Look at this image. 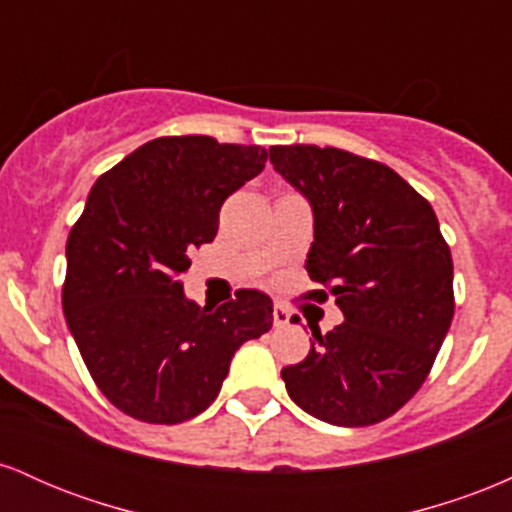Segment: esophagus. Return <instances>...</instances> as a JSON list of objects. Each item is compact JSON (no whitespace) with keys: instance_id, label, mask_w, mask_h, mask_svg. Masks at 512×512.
Returning <instances> with one entry per match:
<instances>
[{"instance_id":"34e87169","label":"esophagus","mask_w":512,"mask_h":512,"mask_svg":"<svg viewBox=\"0 0 512 512\" xmlns=\"http://www.w3.org/2000/svg\"><path fill=\"white\" fill-rule=\"evenodd\" d=\"M274 327L276 330H279V327H286L289 325V320H291V313H289V308H286L284 303H274Z\"/></svg>"}]
</instances>
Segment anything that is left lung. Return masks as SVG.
Listing matches in <instances>:
<instances>
[{
  "label": "left lung",
  "instance_id": "obj_1",
  "mask_svg": "<svg viewBox=\"0 0 512 512\" xmlns=\"http://www.w3.org/2000/svg\"><path fill=\"white\" fill-rule=\"evenodd\" d=\"M269 161L313 207L305 269L322 289L305 298L344 313L281 370L289 397L332 426L385 421L424 385L455 315L436 211L385 163L334 146H269Z\"/></svg>",
  "mask_w": 512,
  "mask_h": 512
}]
</instances>
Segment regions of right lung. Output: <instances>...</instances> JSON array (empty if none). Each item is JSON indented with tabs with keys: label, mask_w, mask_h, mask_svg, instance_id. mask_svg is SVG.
<instances>
[{
	"label": "right lung",
	"mask_w": 512,
	"mask_h": 512,
	"mask_svg": "<svg viewBox=\"0 0 512 512\" xmlns=\"http://www.w3.org/2000/svg\"><path fill=\"white\" fill-rule=\"evenodd\" d=\"M267 149L158 137L91 187L67 238L62 308L93 383L146 424H182L219 395L231 358L272 327V298L240 289L216 310L182 293L219 211L262 173Z\"/></svg>",
	"instance_id": "1"
}]
</instances>
